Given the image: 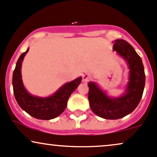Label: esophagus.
I'll use <instances>...</instances> for the list:
<instances>
[{"mask_svg":"<svg viewBox=\"0 0 157 157\" xmlns=\"http://www.w3.org/2000/svg\"><path fill=\"white\" fill-rule=\"evenodd\" d=\"M90 78H91V75H90L89 73H85V74L83 75L82 76V80L84 82H88Z\"/></svg>","mask_w":157,"mask_h":157,"instance_id":"34e87169","label":"esophagus"}]
</instances>
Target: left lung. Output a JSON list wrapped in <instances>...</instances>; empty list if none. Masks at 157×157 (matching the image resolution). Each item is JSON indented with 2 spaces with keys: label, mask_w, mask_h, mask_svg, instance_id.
I'll return each mask as SVG.
<instances>
[{
  "label": "left lung",
  "mask_w": 157,
  "mask_h": 157,
  "mask_svg": "<svg viewBox=\"0 0 157 157\" xmlns=\"http://www.w3.org/2000/svg\"><path fill=\"white\" fill-rule=\"evenodd\" d=\"M113 50L126 61L129 68L125 93L117 98L109 97L95 82H88V99L92 111L109 120L119 119L132 113L141 100L145 83L143 62L134 48L126 40H116Z\"/></svg>",
  "instance_id": "left-lung-1"
}]
</instances>
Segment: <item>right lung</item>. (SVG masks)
Instances as JSON below:
<instances>
[{
	"mask_svg": "<svg viewBox=\"0 0 157 157\" xmlns=\"http://www.w3.org/2000/svg\"><path fill=\"white\" fill-rule=\"evenodd\" d=\"M29 49L20 55L13 72L12 85L14 97L22 109L32 117L40 120L53 119L64 111L70 95L78 87L82 78L79 77L66 83L49 97L42 98L31 95L24 87L21 76L22 62Z\"/></svg>",
	"mask_w": 157,
	"mask_h": 157,
	"instance_id": "obj_1",
	"label": "right lung"
}]
</instances>
